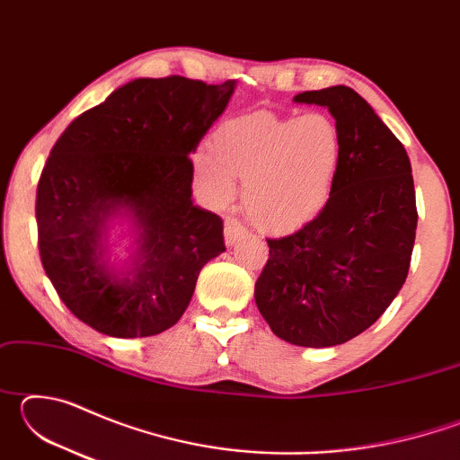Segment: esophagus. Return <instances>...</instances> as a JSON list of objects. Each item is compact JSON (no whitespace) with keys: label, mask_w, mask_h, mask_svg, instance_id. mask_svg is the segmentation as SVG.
I'll use <instances>...</instances> for the list:
<instances>
[{"label":"esophagus","mask_w":460,"mask_h":460,"mask_svg":"<svg viewBox=\"0 0 460 460\" xmlns=\"http://www.w3.org/2000/svg\"><path fill=\"white\" fill-rule=\"evenodd\" d=\"M245 233H247V229L235 219V217H227V219H225V243H227L229 247L235 245L237 241L245 235Z\"/></svg>","instance_id":"1"}]
</instances>
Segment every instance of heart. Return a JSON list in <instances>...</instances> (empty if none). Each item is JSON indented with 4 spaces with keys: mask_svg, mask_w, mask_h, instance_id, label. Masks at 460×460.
I'll list each match as a JSON object with an SVG mask.
<instances>
[{
    "mask_svg": "<svg viewBox=\"0 0 460 460\" xmlns=\"http://www.w3.org/2000/svg\"><path fill=\"white\" fill-rule=\"evenodd\" d=\"M342 162V137L323 113H249L221 123L208 150L194 154L202 189L225 202L243 181V205L263 229L305 227L329 205Z\"/></svg>",
    "mask_w": 460,
    "mask_h": 460,
    "instance_id": "1",
    "label": "heart"
}]
</instances>
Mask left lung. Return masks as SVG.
Returning <instances> with one entry per match:
<instances>
[{
    "label": "left lung",
    "mask_w": 460,
    "mask_h": 460,
    "mask_svg": "<svg viewBox=\"0 0 460 460\" xmlns=\"http://www.w3.org/2000/svg\"><path fill=\"white\" fill-rule=\"evenodd\" d=\"M294 103L329 109L342 162L324 211L292 235L268 239L255 305L290 345L334 347L369 329L406 282L414 178L406 147L351 87L305 91Z\"/></svg>",
    "instance_id": "1"
}]
</instances>
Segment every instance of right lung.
I'll return each instance as SVG.
<instances>
[{"label": "right lung", "mask_w": 460, "mask_h": 460, "mask_svg": "<svg viewBox=\"0 0 460 460\" xmlns=\"http://www.w3.org/2000/svg\"><path fill=\"white\" fill-rule=\"evenodd\" d=\"M235 81L134 79L79 115L46 160L36 194L38 247L66 308L109 337L174 326L202 266L225 252L223 221L192 202V162ZM128 225L130 255L111 233Z\"/></svg>", "instance_id": "1"}]
</instances>
